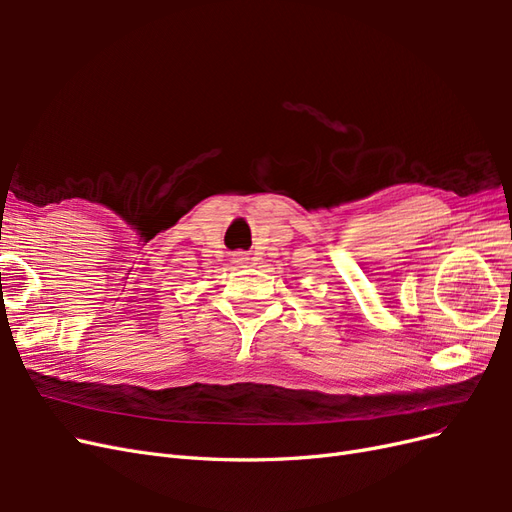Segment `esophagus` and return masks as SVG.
Instances as JSON below:
<instances>
[{
    "label": "esophagus",
    "instance_id": "1",
    "mask_svg": "<svg viewBox=\"0 0 512 512\" xmlns=\"http://www.w3.org/2000/svg\"><path fill=\"white\" fill-rule=\"evenodd\" d=\"M247 260H250V258H247L245 252H235V254H232V262H235V265H245Z\"/></svg>",
    "mask_w": 512,
    "mask_h": 512
}]
</instances>
